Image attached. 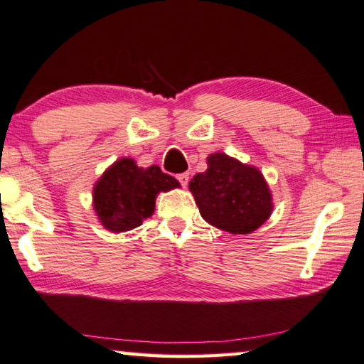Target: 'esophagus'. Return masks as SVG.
<instances>
[{
  "label": "esophagus",
  "mask_w": 364,
  "mask_h": 364,
  "mask_svg": "<svg viewBox=\"0 0 364 364\" xmlns=\"http://www.w3.org/2000/svg\"><path fill=\"white\" fill-rule=\"evenodd\" d=\"M177 181L181 182V186L186 188L187 186H188V181H191V177H188V173L187 172H183V173H178L177 176Z\"/></svg>",
  "instance_id": "34e87169"
}]
</instances>
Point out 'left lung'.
I'll return each mask as SVG.
<instances>
[{
  "label": "left lung",
  "instance_id": "obj_1",
  "mask_svg": "<svg viewBox=\"0 0 364 364\" xmlns=\"http://www.w3.org/2000/svg\"><path fill=\"white\" fill-rule=\"evenodd\" d=\"M207 162L208 169L188 183L202 218L233 235L259 228L272 212L271 192L262 173L221 152L210 156Z\"/></svg>",
  "mask_w": 364,
  "mask_h": 364
}]
</instances>
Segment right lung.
Listing matches in <instances>:
<instances>
[{
	"label": "right lung",
	"instance_id": "add662e5",
	"mask_svg": "<svg viewBox=\"0 0 364 364\" xmlns=\"http://www.w3.org/2000/svg\"><path fill=\"white\" fill-rule=\"evenodd\" d=\"M178 187V182L161 167L147 169L133 159H119L103 173L93 191V207L105 228L114 233L133 230L151 217L156 195Z\"/></svg>",
	"mask_w": 364,
	"mask_h": 364
}]
</instances>
